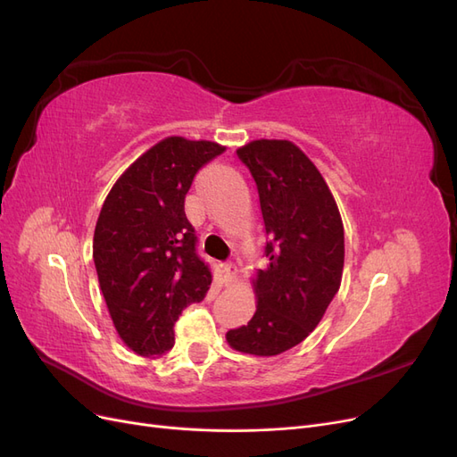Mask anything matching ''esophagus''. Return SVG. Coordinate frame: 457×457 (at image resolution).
<instances>
[{
    "instance_id": "34e87169",
    "label": "esophagus",
    "mask_w": 457,
    "mask_h": 457,
    "mask_svg": "<svg viewBox=\"0 0 457 457\" xmlns=\"http://www.w3.org/2000/svg\"><path fill=\"white\" fill-rule=\"evenodd\" d=\"M237 274H238V269L234 267L232 262H225V265H223V278H225V282L230 284L234 278H237Z\"/></svg>"
}]
</instances>
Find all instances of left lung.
Returning a JSON list of instances; mask_svg holds the SVG:
<instances>
[{
    "instance_id": "1",
    "label": "left lung",
    "mask_w": 457,
    "mask_h": 457,
    "mask_svg": "<svg viewBox=\"0 0 457 457\" xmlns=\"http://www.w3.org/2000/svg\"><path fill=\"white\" fill-rule=\"evenodd\" d=\"M250 170L269 242V265L253 280L257 309L227 331L234 351L276 356L322 320L343 276V220L324 177L292 141L259 139L237 150Z\"/></svg>"
}]
</instances>
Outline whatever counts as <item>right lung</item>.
<instances>
[{"label": "right lung", "instance_id": "right-lung-1", "mask_svg": "<svg viewBox=\"0 0 457 457\" xmlns=\"http://www.w3.org/2000/svg\"><path fill=\"white\" fill-rule=\"evenodd\" d=\"M223 152L212 141L165 137L121 173L103 204L95 269L118 336L137 354L168 353L179 314L210 289L185 196L198 170Z\"/></svg>", "mask_w": 457, "mask_h": 457}]
</instances>
